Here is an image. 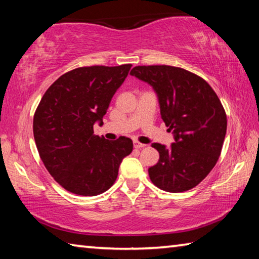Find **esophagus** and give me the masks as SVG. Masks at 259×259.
<instances>
[{
  "mask_svg": "<svg viewBox=\"0 0 259 259\" xmlns=\"http://www.w3.org/2000/svg\"><path fill=\"white\" fill-rule=\"evenodd\" d=\"M134 146H135V148H143V147H145L146 145H145V144H142V143L137 142V140H135Z\"/></svg>",
  "mask_w": 259,
  "mask_h": 259,
  "instance_id": "esophagus-1",
  "label": "esophagus"
}]
</instances>
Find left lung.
<instances>
[{"instance_id": "obj_1", "label": "left lung", "mask_w": 259, "mask_h": 259, "mask_svg": "<svg viewBox=\"0 0 259 259\" xmlns=\"http://www.w3.org/2000/svg\"><path fill=\"white\" fill-rule=\"evenodd\" d=\"M130 74L154 89L161 117L175 142L170 147L153 143L159 162L148 169L161 190H191L211 171L221 155L227 120L218 96L202 77L186 69L154 65L136 66Z\"/></svg>"}]
</instances>
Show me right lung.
Here are the masks:
<instances>
[{
  "label": "right lung",
  "mask_w": 259,
  "mask_h": 259,
  "mask_svg": "<svg viewBox=\"0 0 259 259\" xmlns=\"http://www.w3.org/2000/svg\"><path fill=\"white\" fill-rule=\"evenodd\" d=\"M130 64L75 68L56 80L35 111L33 133L49 174L65 190L94 196L111 187L133 140H107L94 135L103 123L114 94L124 82Z\"/></svg>",
  "instance_id": "right-lung-1"
}]
</instances>
